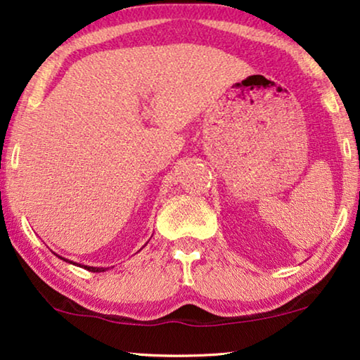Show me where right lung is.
I'll use <instances>...</instances> for the list:
<instances>
[{"label":"right lung","mask_w":360,"mask_h":360,"mask_svg":"<svg viewBox=\"0 0 360 360\" xmlns=\"http://www.w3.org/2000/svg\"><path fill=\"white\" fill-rule=\"evenodd\" d=\"M65 259V258H63ZM86 269H89V271H94V273H101V271H105L103 268H92V266H84Z\"/></svg>","instance_id":"add662e5"}]
</instances>
